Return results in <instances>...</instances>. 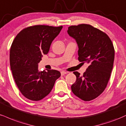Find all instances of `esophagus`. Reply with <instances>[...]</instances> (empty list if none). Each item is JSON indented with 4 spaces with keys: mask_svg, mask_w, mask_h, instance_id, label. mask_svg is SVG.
<instances>
[{
    "mask_svg": "<svg viewBox=\"0 0 126 126\" xmlns=\"http://www.w3.org/2000/svg\"><path fill=\"white\" fill-rule=\"evenodd\" d=\"M67 73L66 71H62L61 72V75H65Z\"/></svg>",
    "mask_w": 126,
    "mask_h": 126,
    "instance_id": "esophagus-1",
    "label": "esophagus"
}]
</instances>
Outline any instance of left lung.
Listing matches in <instances>:
<instances>
[{
	"label": "left lung",
	"instance_id": "1",
	"mask_svg": "<svg viewBox=\"0 0 126 126\" xmlns=\"http://www.w3.org/2000/svg\"><path fill=\"white\" fill-rule=\"evenodd\" d=\"M67 32L78 44V61L89 63L82 76L74 72L77 79L71 90L82 100L91 101L98 97L107 85L114 60L113 44L105 32L90 25H72Z\"/></svg>",
	"mask_w": 126,
	"mask_h": 126
}]
</instances>
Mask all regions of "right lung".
<instances>
[{"instance_id": "obj_1", "label": "right lung", "mask_w": 126, "mask_h": 126, "mask_svg": "<svg viewBox=\"0 0 126 126\" xmlns=\"http://www.w3.org/2000/svg\"><path fill=\"white\" fill-rule=\"evenodd\" d=\"M58 27L34 25L16 35L10 51V69L15 83L22 94L29 100L39 101L49 94L60 71L38 70L42 54H47L52 42L61 31Z\"/></svg>"}]
</instances>
